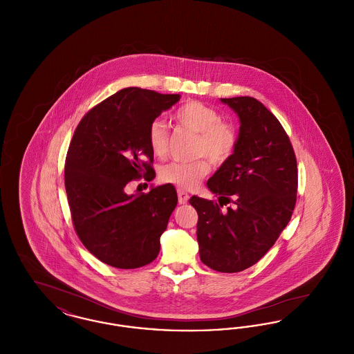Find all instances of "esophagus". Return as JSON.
Instances as JSON below:
<instances>
[{"instance_id": "1", "label": "esophagus", "mask_w": 354, "mask_h": 354, "mask_svg": "<svg viewBox=\"0 0 354 354\" xmlns=\"http://www.w3.org/2000/svg\"><path fill=\"white\" fill-rule=\"evenodd\" d=\"M178 198H179V204H185L189 199V195L185 192L183 188H178Z\"/></svg>"}]
</instances>
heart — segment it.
<instances>
[{
  "mask_svg": "<svg viewBox=\"0 0 354 354\" xmlns=\"http://www.w3.org/2000/svg\"><path fill=\"white\" fill-rule=\"evenodd\" d=\"M174 119L185 129L196 133L194 152L199 156L191 162H171L159 171L163 183L191 189L199 185L211 171V162L225 163L237 149L239 134L235 124L223 120L219 111L199 101L185 102L174 111ZM147 139L156 156H165L169 149V131L163 119L156 118L149 126Z\"/></svg>",
  "mask_w": 354,
  "mask_h": 354,
  "instance_id": "b5f03b06",
  "label": "heart"
}]
</instances>
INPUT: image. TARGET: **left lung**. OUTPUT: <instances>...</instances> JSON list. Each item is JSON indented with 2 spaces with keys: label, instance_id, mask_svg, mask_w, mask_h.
<instances>
[{
  "label": "left lung",
  "instance_id": "1",
  "mask_svg": "<svg viewBox=\"0 0 354 354\" xmlns=\"http://www.w3.org/2000/svg\"><path fill=\"white\" fill-rule=\"evenodd\" d=\"M240 118L239 143L230 160L208 179L219 202L192 196L203 264L235 273L252 267L276 243L292 218L299 185L289 136L270 110L252 97L221 98ZM234 204L225 212L223 205Z\"/></svg>",
  "mask_w": 354,
  "mask_h": 354
}]
</instances>
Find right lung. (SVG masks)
I'll return each mask as SVG.
<instances>
[{"instance_id":"1","label":"right lung","mask_w":354,"mask_h":354,"mask_svg":"<svg viewBox=\"0 0 354 354\" xmlns=\"http://www.w3.org/2000/svg\"><path fill=\"white\" fill-rule=\"evenodd\" d=\"M179 98L122 88L88 110L74 131L65 162L71 220L87 251L107 266L139 268L159 253V239L178 204L176 189L163 185L127 195L126 187L155 178L149 126Z\"/></svg>"}]
</instances>
